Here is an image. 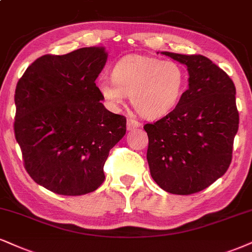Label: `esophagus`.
<instances>
[{"mask_svg": "<svg viewBox=\"0 0 252 252\" xmlns=\"http://www.w3.org/2000/svg\"><path fill=\"white\" fill-rule=\"evenodd\" d=\"M140 125L141 124L139 123V121H136L135 119H133V118H128V119H127L126 126H127V129H128V131L138 128V127H140Z\"/></svg>", "mask_w": 252, "mask_h": 252, "instance_id": "1", "label": "esophagus"}]
</instances>
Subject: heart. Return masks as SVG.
<instances>
[{"mask_svg": "<svg viewBox=\"0 0 252 252\" xmlns=\"http://www.w3.org/2000/svg\"><path fill=\"white\" fill-rule=\"evenodd\" d=\"M112 80L113 83L106 79L98 83L99 92L112 107H119L128 94L132 106L141 117L155 119L166 116L178 105L187 77L176 62L129 55L114 65Z\"/></svg>", "mask_w": 252, "mask_h": 252, "instance_id": "heart-1", "label": "heart"}]
</instances>
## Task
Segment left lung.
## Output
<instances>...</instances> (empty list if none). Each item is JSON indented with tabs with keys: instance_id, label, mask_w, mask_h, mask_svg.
Listing matches in <instances>:
<instances>
[{
	"instance_id": "8db88e82",
	"label": "left lung",
	"mask_w": 252,
	"mask_h": 252,
	"mask_svg": "<svg viewBox=\"0 0 252 252\" xmlns=\"http://www.w3.org/2000/svg\"><path fill=\"white\" fill-rule=\"evenodd\" d=\"M162 55L187 65L189 88L172 112L144 126L148 166L163 190L194 194L209 187L230 166L240 123L235 84L204 56Z\"/></svg>"
}]
</instances>
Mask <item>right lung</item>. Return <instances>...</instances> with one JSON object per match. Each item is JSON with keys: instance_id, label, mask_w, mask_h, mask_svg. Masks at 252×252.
<instances>
[{"instance_id": "add662e5", "label": "right lung", "mask_w": 252, "mask_h": 252, "mask_svg": "<svg viewBox=\"0 0 252 252\" xmlns=\"http://www.w3.org/2000/svg\"><path fill=\"white\" fill-rule=\"evenodd\" d=\"M106 60L100 46L44 55L16 85L14 131L24 168L56 194L95 190L110 150L126 133V118L105 108L94 83Z\"/></svg>"}]
</instances>
